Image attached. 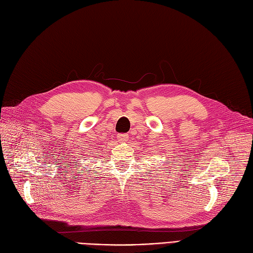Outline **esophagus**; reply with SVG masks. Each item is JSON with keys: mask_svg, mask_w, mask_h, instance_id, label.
<instances>
[{"mask_svg": "<svg viewBox=\"0 0 253 253\" xmlns=\"http://www.w3.org/2000/svg\"><path fill=\"white\" fill-rule=\"evenodd\" d=\"M117 139L120 142H127L128 141V135H125V133H120L117 136Z\"/></svg>", "mask_w": 253, "mask_h": 253, "instance_id": "obj_1", "label": "esophagus"}]
</instances>
